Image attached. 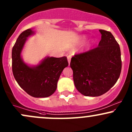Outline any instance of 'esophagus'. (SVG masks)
<instances>
[{"label": "esophagus", "mask_w": 132, "mask_h": 132, "mask_svg": "<svg viewBox=\"0 0 132 132\" xmlns=\"http://www.w3.org/2000/svg\"><path fill=\"white\" fill-rule=\"evenodd\" d=\"M68 58V63H69V65L70 64V60H71V56H67Z\"/></svg>", "instance_id": "1"}]
</instances>
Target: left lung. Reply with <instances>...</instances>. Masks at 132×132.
<instances>
[{"mask_svg":"<svg viewBox=\"0 0 132 132\" xmlns=\"http://www.w3.org/2000/svg\"><path fill=\"white\" fill-rule=\"evenodd\" d=\"M99 31L102 36L98 46L75 54L70 63L76 87L85 96H100L109 90L122 69L119 43L110 31Z\"/></svg>","mask_w":132,"mask_h":132,"instance_id":"1","label":"left lung"}]
</instances>
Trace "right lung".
<instances>
[{"label": "right lung", "instance_id": "right-lung-1", "mask_svg": "<svg viewBox=\"0 0 132 132\" xmlns=\"http://www.w3.org/2000/svg\"><path fill=\"white\" fill-rule=\"evenodd\" d=\"M33 33L31 29L23 31L13 46V75L19 85L28 94L34 97H47L55 92L62 71L69 64L66 56L48 57L36 67L25 64L21 58V51L27 38Z\"/></svg>", "mask_w": 132, "mask_h": 132}]
</instances>
